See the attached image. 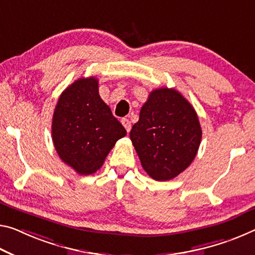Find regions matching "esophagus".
<instances>
[{"label": "esophagus", "mask_w": 255, "mask_h": 255, "mask_svg": "<svg viewBox=\"0 0 255 255\" xmlns=\"http://www.w3.org/2000/svg\"><path fill=\"white\" fill-rule=\"evenodd\" d=\"M121 124L124 125V127L126 128V130L129 132L130 131V129H131V125H130V121H129V119H127V118H123L121 119Z\"/></svg>", "instance_id": "obj_1"}]
</instances>
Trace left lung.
<instances>
[{
  "mask_svg": "<svg viewBox=\"0 0 255 255\" xmlns=\"http://www.w3.org/2000/svg\"><path fill=\"white\" fill-rule=\"evenodd\" d=\"M201 138L192 104L178 91L167 87L149 93L130 130L143 169L159 181L175 178L193 162Z\"/></svg>",
  "mask_w": 255,
  "mask_h": 255,
  "instance_id": "left-lung-1",
  "label": "left lung"
}]
</instances>
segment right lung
Returning <instances> with one entry per match:
<instances>
[{"label":"right lung","instance_id":"right-lung-1","mask_svg":"<svg viewBox=\"0 0 255 255\" xmlns=\"http://www.w3.org/2000/svg\"><path fill=\"white\" fill-rule=\"evenodd\" d=\"M127 131L99 94L95 77L79 78L62 92L52 119V139L64 163L92 175Z\"/></svg>","mask_w":255,"mask_h":255}]
</instances>
